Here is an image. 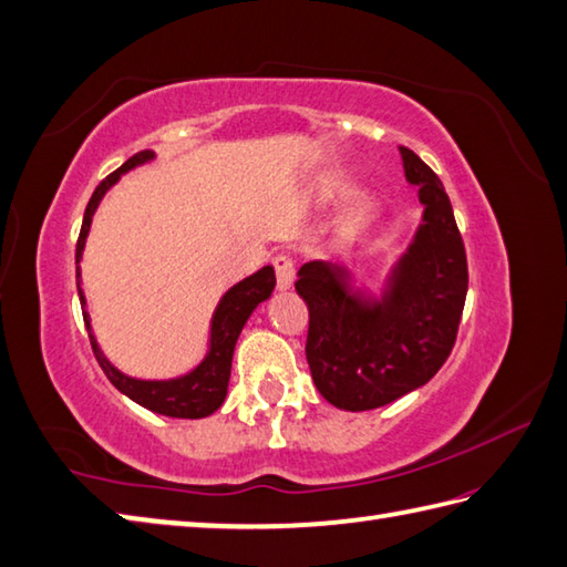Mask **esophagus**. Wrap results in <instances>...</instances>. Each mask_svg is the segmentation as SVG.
I'll list each match as a JSON object with an SVG mask.
<instances>
[{
    "label": "esophagus",
    "mask_w": 567,
    "mask_h": 567,
    "mask_svg": "<svg viewBox=\"0 0 567 567\" xmlns=\"http://www.w3.org/2000/svg\"><path fill=\"white\" fill-rule=\"evenodd\" d=\"M272 268H275V275H277V287H280V290H290L292 280H295V260H292V255H287V252L275 255Z\"/></svg>",
    "instance_id": "1"
}]
</instances>
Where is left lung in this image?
Instances as JSON below:
<instances>
[{
  "label": "left lung",
  "instance_id": "8db88e82",
  "mask_svg": "<svg viewBox=\"0 0 567 567\" xmlns=\"http://www.w3.org/2000/svg\"><path fill=\"white\" fill-rule=\"evenodd\" d=\"M423 224L381 299L351 292L349 270L305 262L295 282L309 309L307 363L317 391L341 410H373L425 385L457 341L467 299V252L440 176L401 147Z\"/></svg>",
  "mask_w": 567,
  "mask_h": 567
}]
</instances>
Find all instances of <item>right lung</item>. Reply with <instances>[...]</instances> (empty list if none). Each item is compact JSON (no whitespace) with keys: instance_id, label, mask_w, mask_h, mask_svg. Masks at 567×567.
Returning <instances> with one entry per match:
<instances>
[{"instance_id":"add662e5","label":"right lung","mask_w":567,"mask_h":567,"mask_svg":"<svg viewBox=\"0 0 567 567\" xmlns=\"http://www.w3.org/2000/svg\"><path fill=\"white\" fill-rule=\"evenodd\" d=\"M152 157H154V152H150V150L137 152L135 157H130L125 164L120 166V169L107 174L105 179L97 184V188L91 196V202H87V206H85L81 236H78V243H75V262H81L87 230H91V220H93L100 198L105 196L107 188L113 186L122 174L135 169L137 164L147 162ZM75 275L81 277V268L75 270ZM272 290H275V270L270 268V265L268 268H262L255 275L246 277L243 282L233 285L230 290L224 295V299L218 302L214 321H210V349L206 353V359L198 363L192 373H186V375H182V379H174V381L130 379V375L120 373L115 365L103 357V351L97 349V341L91 331H87V337H91V347H93L100 369L105 371L110 383H113L120 393H125L135 403L152 410V413H159L166 417H186V420L206 417L210 413H216V410L224 405L226 393H228L233 349H236V341L240 337L243 327H246L248 317L252 315V309L258 307L262 299H268ZM78 297H81L85 327L91 329V319H87V315H85V297H83L81 285H78Z\"/></svg>"}]
</instances>
